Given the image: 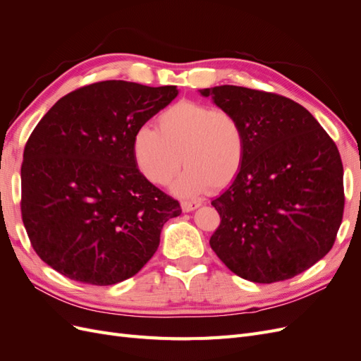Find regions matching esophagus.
I'll return each mask as SVG.
<instances>
[{"mask_svg":"<svg viewBox=\"0 0 361 361\" xmlns=\"http://www.w3.org/2000/svg\"><path fill=\"white\" fill-rule=\"evenodd\" d=\"M202 204V202H199V200H183V202H180V206H182V211L183 212H191V211H194V209H197V207Z\"/></svg>","mask_w":361,"mask_h":361,"instance_id":"34e87169","label":"esophagus"}]
</instances>
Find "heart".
Segmentation results:
<instances>
[{
	"label": "heart",
	"mask_w": 361,
	"mask_h": 361,
	"mask_svg": "<svg viewBox=\"0 0 361 361\" xmlns=\"http://www.w3.org/2000/svg\"><path fill=\"white\" fill-rule=\"evenodd\" d=\"M158 129L141 126L133 138V154L143 176L167 185L183 166L173 190L192 195L231 185L243 169L247 138L239 118L194 101H179L157 117Z\"/></svg>",
	"instance_id": "heart-1"
}]
</instances>
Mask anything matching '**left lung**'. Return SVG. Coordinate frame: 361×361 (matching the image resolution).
<instances>
[{
	"label": "left lung",
	"instance_id": "left-lung-1",
	"mask_svg": "<svg viewBox=\"0 0 361 361\" xmlns=\"http://www.w3.org/2000/svg\"><path fill=\"white\" fill-rule=\"evenodd\" d=\"M200 93L235 114L247 138L241 171L212 200L221 223L211 248L250 281L301 274L329 253L342 224L343 166L336 143L289 97L238 85Z\"/></svg>",
	"mask_w": 361,
	"mask_h": 361
}]
</instances>
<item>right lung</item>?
I'll list each match as a JSON object with an SVG mask.
<instances>
[{
    "label": "right lung",
    "mask_w": 361,
    "mask_h": 361,
    "mask_svg": "<svg viewBox=\"0 0 361 361\" xmlns=\"http://www.w3.org/2000/svg\"><path fill=\"white\" fill-rule=\"evenodd\" d=\"M178 96L176 85L99 81L59 99L32 130L20 167V214L37 256L96 286L135 276L180 215L178 200L137 169V129Z\"/></svg>",
    "instance_id": "add662e5"
}]
</instances>
